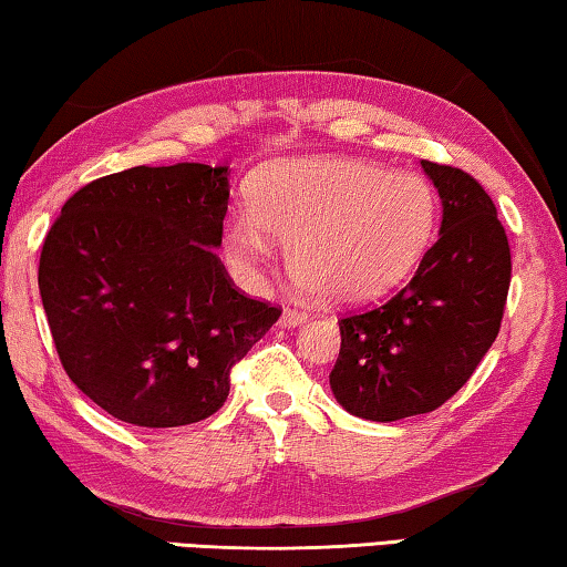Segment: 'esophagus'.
Listing matches in <instances>:
<instances>
[{
	"label": "esophagus",
	"instance_id": "34e87169",
	"mask_svg": "<svg viewBox=\"0 0 567 567\" xmlns=\"http://www.w3.org/2000/svg\"><path fill=\"white\" fill-rule=\"evenodd\" d=\"M303 321H307V311H301V309L286 307L281 313V327H299V324H303Z\"/></svg>",
	"mask_w": 567,
	"mask_h": 567
}]
</instances>
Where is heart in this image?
I'll use <instances>...</instances> for the list:
<instances>
[{
    "mask_svg": "<svg viewBox=\"0 0 567 567\" xmlns=\"http://www.w3.org/2000/svg\"><path fill=\"white\" fill-rule=\"evenodd\" d=\"M439 199L423 177L374 162L329 156L274 164L258 179L254 210L225 220L228 260L256 274L274 238L286 266L327 303H362L393 291L429 250Z\"/></svg>",
    "mask_w": 567,
    "mask_h": 567,
    "instance_id": "obj_1",
    "label": "heart"
}]
</instances>
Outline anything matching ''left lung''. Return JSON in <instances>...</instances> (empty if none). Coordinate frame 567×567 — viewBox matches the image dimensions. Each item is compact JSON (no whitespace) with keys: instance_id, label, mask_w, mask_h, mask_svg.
Here are the masks:
<instances>
[{"instance_id":"1","label":"left lung","mask_w":567,"mask_h":567,"mask_svg":"<svg viewBox=\"0 0 567 567\" xmlns=\"http://www.w3.org/2000/svg\"><path fill=\"white\" fill-rule=\"evenodd\" d=\"M439 189V240L403 291L339 321L329 385L347 413L390 423L431 413L464 388L499 334L509 243L484 187L446 164L421 162Z\"/></svg>"}]
</instances>
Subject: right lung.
I'll return each instance as SVG.
<instances>
[{
	"mask_svg": "<svg viewBox=\"0 0 567 567\" xmlns=\"http://www.w3.org/2000/svg\"><path fill=\"white\" fill-rule=\"evenodd\" d=\"M228 167H132L78 189L40 256V296L60 362L118 421L174 429L205 421L230 368L281 309L233 289L215 248Z\"/></svg>",
	"mask_w": 567,
	"mask_h": 567,
	"instance_id": "1",
	"label": "right lung"
}]
</instances>
